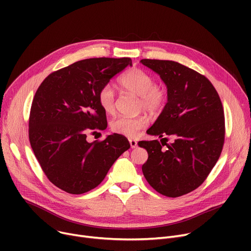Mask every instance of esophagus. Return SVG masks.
Here are the masks:
<instances>
[{
    "instance_id": "1",
    "label": "esophagus",
    "mask_w": 251,
    "mask_h": 251,
    "mask_svg": "<svg viewBox=\"0 0 251 251\" xmlns=\"http://www.w3.org/2000/svg\"><path fill=\"white\" fill-rule=\"evenodd\" d=\"M129 143H130L131 149H135L137 147V141L134 139H129Z\"/></svg>"
}]
</instances>
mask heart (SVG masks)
Segmentation results:
<instances>
[{"label":"heart","instance_id":"1","mask_svg":"<svg viewBox=\"0 0 251 251\" xmlns=\"http://www.w3.org/2000/svg\"><path fill=\"white\" fill-rule=\"evenodd\" d=\"M119 83L123 89L139 98V108L151 114L160 112L167 101L166 88L155 85L154 78L139 68L126 72ZM98 100L103 112L111 114L115 109V91L111 84L103 85L98 94ZM147 120L143 117L119 116L111 122L114 133L126 137H135L139 131L146 127Z\"/></svg>","mask_w":251,"mask_h":251}]
</instances>
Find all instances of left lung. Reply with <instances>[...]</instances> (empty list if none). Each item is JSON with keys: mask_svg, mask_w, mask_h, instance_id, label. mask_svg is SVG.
I'll list each match as a JSON object with an SVG mask.
<instances>
[{"mask_svg": "<svg viewBox=\"0 0 251 251\" xmlns=\"http://www.w3.org/2000/svg\"><path fill=\"white\" fill-rule=\"evenodd\" d=\"M144 66L160 75L168 101L150 135L173 136L140 141L149 159L142 173L150 185L168 197H178L203 183L218 162L225 139V117L220 97L208 79L174 61L143 59ZM166 146V148H163Z\"/></svg>", "mask_w": 251, "mask_h": 251, "instance_id": "obj_1", "label": "left lung"}]
</instances>
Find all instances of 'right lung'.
Instances as JSON below:
<instances>
[{
  "label": "right lung",
  "mask_w": 251,
  "mask_h": 251,
  "mask_svg": "<svg viewBox=\"0 0 251 251\" xmlns=\"http://www.w3.org/2000/svg\"><path fill=\"white\" fill-rule=\"evenodd\" d=\"M132 66L130 58H92L50 74L37 88L29 116V141L48 179L60 189L82 194L96 188L130 148L120 134L88 142L90 130L107 128L100 89Z\"/></svg>",
  "instance_id": "obj_1"
}]
</instances>
